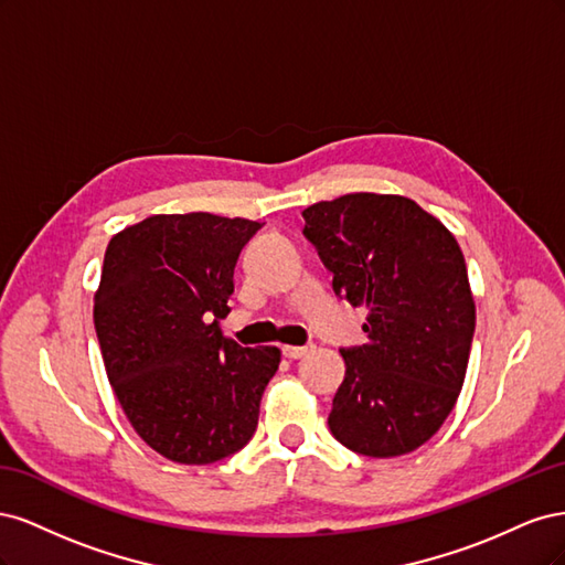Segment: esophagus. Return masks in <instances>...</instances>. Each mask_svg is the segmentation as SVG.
I'll return each instance as SVG.
<instances>
[{
    "instance_id": "1",
    "label": "esophagus",
    "mask_w": 565,
    "mask_h": 565,
    "mask_svg": "<svg viewBox=\"0 0 565 565\" xmlns=\"http://www.w3.org/2000/svg\"><path fill=\"white\" fill-rule=\"evenodd\" d=\"M311 351V347H282V355L289 358V361H297V358H303Z\"/></svg>"
}]
</instances>
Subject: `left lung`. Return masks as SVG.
<instances>
[{"instance_id": "1", "label": "left lung", "mask_w": 565, "mask_h": 565, "mask_svg": "<svg viewBox=\"0 0 565 565\" xmlns=\"http://www.w3.org/2000/svg\"><path fill=\"white\" fill-rule=\"evenodd\" d=\"M334 295L365 306L367 344L341 349L332 436L367 457L424 446L465 384L476 303L455 235L415 200L349 193L303 212Z\"/></svg>"}]
</instances>
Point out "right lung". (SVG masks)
<instances>
[{"instance_id":"add662e5","label":"right lung","mask_w":565,"mask_h":565,"mask_svg":"<svg viewBox=\"0 0 565 565\" xmlns=\"http://www.w3.org/2000/svg\"><path fill=\"white\" fill-rule=\"evenodd\" d=\"M259 221L156 214L108 243L94 328L110 386L134 431L179 465L245 448L280 349L221 334L237 256Z\"/></svg>"}]
</instances>
